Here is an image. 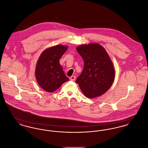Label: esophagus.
<instances>
[{"label":"esophagus","instance_id":"obj_1","mask_svg":"<svg viewBox=\"0 0 148 148\" xmlns=\"http://www.w3.org/2000/svg\"><path fill=\"white\" fill-rule=\"evenodd\" d=\"M70 80L71 81H74L75 80V76L74 75H73L70 77Z\"/></svg>","mask_w":148,"mask_h":148}]
</instances>
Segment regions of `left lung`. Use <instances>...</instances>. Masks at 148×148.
<instances>
[{
	"label": "left lung",
	"mask_w": 148,
	"mask_h": 148,
	"mask_svg": "<svg viewBox=\"0 0 148 148\" xmlns=\"http://www.w3.org/2000/svg\"><path fill=\"white\" fill-rule=\"evenodd\" d=\"M77 50L84 64L76 83L86 97L101 95L110 88L115 77V70L108 53L97 43L79 46Z\"/></svg>",
	"instance_id": "8db88e82"
}]
</instances>
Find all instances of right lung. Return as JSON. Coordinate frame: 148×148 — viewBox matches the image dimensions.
Segmentation results:
<instances>
[{
  "instance_id": "1",
  "label": "right lung",
  "mask_w": 148,
  "mask_h": 148,
  "mask_svg": "<svg viewBox=\"0 0 148 148\" xmlns=\"http://www.w3.org/2000/svg\"><path fill=\"white\" fill-rule=\"evenodd\" d=\"M67 49L66 46L57 45L41 54L36 64L35 77L44 90L54 92L69 80L59 63V59Z\"/></svg>"
}]
</instances>
